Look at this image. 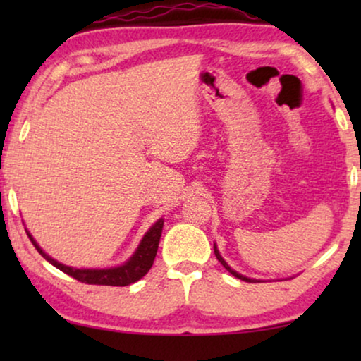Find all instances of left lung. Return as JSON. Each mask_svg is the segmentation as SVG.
I'll use <instances>...</instances> for the list:
<instances>
[{"instance_id":"left-lung-1","label":"left lung","mask_w":361,"mask_h":361,"mask_svg":"<svg viewBox=\"0 0 361 361\" xmlns=\"http://www.w3.org/2000/svg\"><path fill=\"white\" fill-rule=\"evenodd\" d=\"M214 251H215V256H216V259L220 261L221 264H224V268L228 271L230 274H233L235 278H238V279H241V281H246V283H259V279H255V278H248V276H243V274H240V273H236L235 269H231L230 266H228V263H226V261L221 258V255H220V251H219V248H216V245L214 243Z\"/></svg>"}]
</instances>
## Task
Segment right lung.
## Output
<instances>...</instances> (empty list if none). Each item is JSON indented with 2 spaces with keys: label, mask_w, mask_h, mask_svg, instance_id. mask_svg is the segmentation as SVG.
Segmentation results:
<instances>
[{
  "label": "right lung",
  "mask_w": 361,
  "mask_h": 361,
  "mask_svg": "<svg viewBox=\"0 0 361 361\" xmlns=\"http://www.w3.org/2000/svg\"><path fill=\"white\" fill-rule=\"evenodd\" d=\"M162 226H164V219H159L149 230L146 231L142 236L140 245L135 250V253L130 256V259H126L125 263L120 266H113V268H72V266L59 263L57 259H54L52 256H49L41 246L37 245V241L34 240V236L27 231L29 240L32 241V245L36 246V250L42 255V258H46L52 266H56L57 269L63 271V273L72 276L73 279L80 281L85 284H100V286H130L136 281H140L147 271L151 269L152 263H154L157 246H159Z\"/></svg>",
  "instance_id": "add662e5"
}]
</instances>
